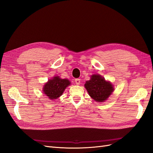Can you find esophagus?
<instances>
[{
  "label": "esophagus",
  "instance_id": "esophagus-1",
  "mask_svg": "<svg viewBox=\"0 0 153 153\" xmlns=\"http://www.w3.org/2000/svg\"><path fill=\"white\" fill-rule=\"evenodd\" d=\"M75 82L76 85H79L80 84V79H79V78H76L75 80Z\"/></svg>",
  "mask_w": 153,
  "mask_h": 153
}]
</instances>
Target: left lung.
<instances>
[{"label": "left lung", "mask_w": 153, "mask_h": 153, "mask_svg": "<svg viewBox=\"0 0 153 153\" xmlns=\"http://www.w3.org/2000/svg\"><path fill=\"white\" fill-rule=\"evenodd\" d=\"M84 86L89 96L98 102L106 101L114 91V86L110 82L96 74L91 76V79L85 82Z\"/></svg>", "instance_id": "obj_1"}]
</instances>
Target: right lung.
Masks as SVG:
<instances>
[{"mask_svg": "<svg viewBox=\"0 0 153 153\" xmlns=\"http://www.w3.org/2000/svg\"><path fill=\"white\" fill-rule=\"evenodd\" d=\"M70 84V81L68 79H62L59 76H53L44 85L43 91L49 99L53 100L59 98Z\"/></svg>", "mask_w": 153, "mask_h": 153, "instance_id": "obj_1", "label": "right lung"}]
</instances>
